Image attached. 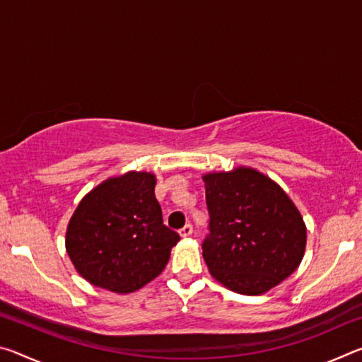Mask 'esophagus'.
<instances>
[{"label": "esophagus", "mask_w": 362, "mask_h": 362, "mask_svg": "<svg viewBox=\"0 0 362 362\" xmlns=\"http://www.w3.org/2000/svg\"><path fill=\"white\" fill-rule=\"evenodd\" d=\"M193 233V226L189 225V223H187L185 226H183V228H180V231H179V235L182 236V238H187V236H189Z\"/></svg>", "instance_id": "esophagus-1"}]
</instances>
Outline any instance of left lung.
<instances>
[{"label":"left lung","instance_id":"obj_1","mask_svg":"<svg viewBox=\"0 0 362 362\" xmlns=\"http://www.w3.org/2000/svg\"><path fill=\"white\" fill-rule=\"evenodd\" d=\"M211 236L203 257L212 278L236 293L262 296L298 268L306 225L276 182L247 166L203 175Z\"/></svg>","mask_w":362,"mask_h":362}]
</instances>
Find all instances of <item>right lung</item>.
Wrapping results in <instances>:
<instances>
[{
  "label": "right lung",
  "mask_w": 362,
  "mask_h": 362,
  "mask_svg": "<svg viewBox=\"0 0 362 362\" xmlns=\"http://www.w3.org/2000/svg\"><path fill=\"white\" fill-rule=\"evenodd\" d=\"M155 187V174L129 170L84 194L65 233L79 276L110 292L131 293L161 274L180 236L163 223Z\"/></svg>",
  "instance_id": "1"
}]
</instances>
